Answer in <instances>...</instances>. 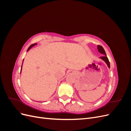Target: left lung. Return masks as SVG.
Returning a JSON list of instances; mask_svg holds the SVG:
<instances>
[{"mask_svg": "<svg viewBox=\"0 0 131 131\" xmlns=\"http://www.w3.org/2000/svg\"><path fill=\"white\" fill-rule=\"evenodd\" d=\"M97 49H98V51L99 52L101 53V54H104V56L101 57H100V58H101V59H102L103 61H104L105 62V63L106 64L107 66H108V68H110V62H109V59H108V57H107V56H106L105 51V50H104L103 47H102V46H101V45H98V46H97Z\"/></svg>", "mask_w": 131, "mask_h": 131, "instance_id": "1", "label": "left lung"}]
</instances>
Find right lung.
I'll list each match as a JSON object with an SVG mask.
<instances>
[{"mask_svg":"<svg viewBox=\"0 0 131 131\" xmlns=\"http://www.w3.org/2000/svg\"><path fill=\"white\" fill-rule=\"evenodd\" d=\"M38 44V43H33V44H31L29 47H28V49H27V52H28V51L31 48V47H33V46H34L35 45H37ZM23 61H24V59H23V62H22V66H21V72H20V73H21V72H22V65H23Z\"/></svg>","mask_w":131,"mask_h":131,"instance_id":"obj_1","label":"right lung"}]
</instances>
